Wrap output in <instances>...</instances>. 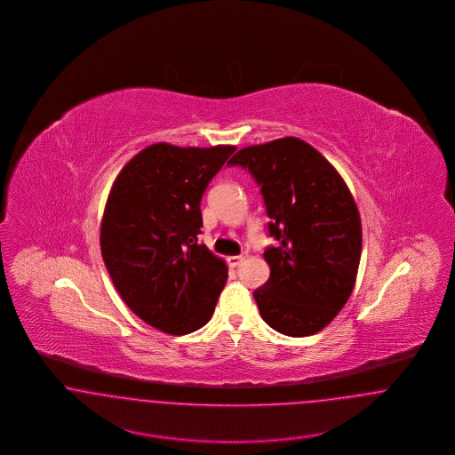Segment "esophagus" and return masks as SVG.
<instances>
[{"mask_svg": "<svg viewBox=\"0 0 455 455\" xmlns=\"http://www.w3.org/2000/svg\"><path fill=\"white\" fill-rule=\"evenodd\" d=\"M243 259H245V256H230V258H227V262H228V266L237 267L238 264Z\"/></svg>", "mask_w": 455, "mask_h": 455, "instance_id": "1", "label": "esophagus"}]
</instances>
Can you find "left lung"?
<instances>
[{
  "mask_svg": "<svg viewBox=\"0 0 455 455\" xmlns=\"http://www.w3.org/2000/svg\"><path fill=\"white\" fill-rule=\"evenodd\" d=\"M260 186L269 234V280L254 291L260 317L284 336L323 331L347 302L362 256V220L339 172L295 136L238 150Z\"/></svg>",
  "mask_w": 455,
  "mask_h": 455,
  "instance_id": "8db88e82",
  "label": "left lung"
}]
</instances>
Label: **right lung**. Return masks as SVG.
<instances>
[{"label":"right lung","mask_w":455,"mask_h":455,"mask_svg":"<svg viewBox=\"0 0 455 455\" xmlns=\"http://www.w3.org/2000/svg\"><path fill=\"white\" fill-rule=\"evenodd\" d=\"M155 143L116 177L100 221L110 280L131 310L155 329L182 336L206 324L228 278L201 234V197L235 152Z\"/></svg>","instance_id":"add662e5"}]
</instances>
